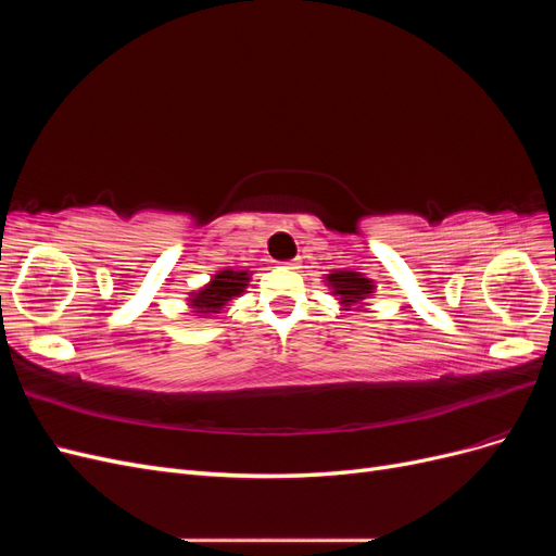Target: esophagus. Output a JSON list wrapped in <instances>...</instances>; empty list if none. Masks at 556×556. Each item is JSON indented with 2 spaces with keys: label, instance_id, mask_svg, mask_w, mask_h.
Masks as SVG:
<instances>
[{
  "label": "esophagus",
  "instance_id": "1",
  "mask_svg": "<svg viewBox=\"0 0 556 556\" xmlns=\"http://www.w3.org/2000/svg\"><path fill=\"white\" fill-rule=\"evenodd\" d=\"M288 268H299V262L296 260H290V262H282Z\"/></svg>",
  "mask_w": 556,
  "mask_h": 556
}]
</instances>
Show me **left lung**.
Wrapping results in <instances>:
<instances>
[{
	"mask_svg": "<svg viewBox=\"0 0 556 556\" xmlns=\"http://www.w3.org/2000/svg\"><path fill=\"white\" fill-rule=\"evenodd\" d=\"M329 282L336 294H341V301L345 306L350 304H357L359 299H364L366 294H371L374 285L368 278H362L359 274H350V271H339V274H331ZM348 311V308H345Z\"/></svg>",
	"mask_w": 556,
	"mask_h": 556,
	"instance_id": "obj_1",
	"label": "left lung"
}]
</instances>
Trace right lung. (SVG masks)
I'll return each mask as SVG.
<instances>
[{
	"mask_svg": "<svg viewBox=\"0 0 556 556\" xmlns=\"http://www.w3.org/2000/svg\"><path fill=\"white\" fill-rule=\"evenodd\" d=\"M245 282V271H220L211 280L208 288L197 292V296L192 299V306L197 308L194 313H217L231 296L243 292Z\"/></svg>",
	"mask_w": 556,
	"mask_h": 556,
	"instance_id": "obj_1",
	"label": "right lung"
}]
</instances>
